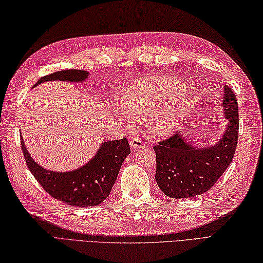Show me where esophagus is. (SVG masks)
I'll return each mask as SVG.
<instances>
[{
	"label": "esophagus",
	"instance_id": "34e87169",
	"mask_svg": "<svg viewBox=\"0 0 263 263\" xmlns=\"http://www.w3.org/2000/svg\"><path fill=\"white\" fill-rule=\"evenodd\" d=\"M129 144H130L133 149H137V148H142V147H145L147 142L144 138L134 136V137L129 138Z\"/></svg>",
	"mask_w": 263,
	"mask_h": 263
}]
</instances>
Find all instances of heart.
<instances>
[{
    "label": "heart",
    "mask_w": 263,
    "mask_h": 263,
    "mask_svg": "<svg viewBox=\"0 0 263 263\" xmlns=\"http://www.w3.org/2000/svg\"><path fill=\"white\" fill-rule=\"evenodd\" d=\"M186 90L183 82L170 78H145L137 80L124 93V109L116 110L117 117L126 127L135 126L137 120H149L153 133L166 135L174 129L181 117L180 110L170 108L158 110L168 100L176 98Z\"/></svg>",
    "instance_id": "b5f03b06"
}]
</instances>
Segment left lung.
I'll return each instance as SVG.
<instances>
[{"instance_id": "left-lung-1", "label": "left lung", "mask_w": 263, "mask_h": 263, "mask_svg": "<svg viewBox=\"0 0 263 263\" xmlns=\"http://www.w3.org/2000/svg\"><path fill=\"white\" fill-rule=\"evenodd\" d=\"M223 110L229 120L219 143L193 147L180 134L154 145L156 153L155 180L165 195L173 198L205 193L231 164L239 138V108L235 93L224 87Z\"/></svg>"}]
</instances>
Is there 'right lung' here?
Here are the masks:
<instances>
[{
	"label": "right lung",
	"mask_w": 263,
	"mask_h": 263,
	"mask_svg": "<svg viewBox=\"0 0 263 263\" xmlns=\"http://www.w3.org/2000/svg\"><path fill=\"white\" fill-rule=\"evenodd\" d=\"M87 77L85 70H61L42 77L36 85L49 80L82 81ZM21 147L27 166L43 190L58 201L80 208L98 205L110 194L121 164L130 153L127 138L110 140L102 144L97 155L81 168L58 173L37 165L30 157L22 139Z\"/></svg>",
	"instance_id": "right-lung-1"
}]
</instances>
